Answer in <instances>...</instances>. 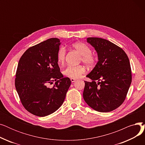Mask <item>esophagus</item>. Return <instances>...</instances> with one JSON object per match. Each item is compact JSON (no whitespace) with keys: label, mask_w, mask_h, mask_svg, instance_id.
Here are the masks:
<instances>
[{"label":"esophagus","mask_w":145,"mask_h":145,"mask_svg":"<svg viewBox=\"0 0 145 145\" xmlns=\"http://www.w3.org/2000/svg\"><path fill=\"white\" fill-rule=\"evenodd\" d=\"M71 80L72 82H74L76 80V79H74V78H71Z\"/></svg>","instance_id":"34e87169"}]
</instances>
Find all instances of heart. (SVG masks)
Segmentation results:
<instances>
[{
  "label": "heart",
  "instance_id": "heart-1",
  "mask_svg": "<svg viewBox=\"0 0 145 145\" xmlns=\"http://www.w3.org/2000/svg\"><path fill=\"white\" fill-rule=\"evenodd\" d=\"M72 47L81 55L80 61L87 66L92 67L96 63V57L92 54V50L86 44L82 42H77L72 44ZM66 50L64 47H60L57 53V61L60 65L65 62ZM85 72V68L82 65H69L66 67L63 73L66 77L71 78H79Z\"/></svg>",
  "mask_w": 145,
  "mask_h": 145
}]
</instances>
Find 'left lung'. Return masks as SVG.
<instances>
[{
	"label": "left lung",
	"mask_w": 145,
	"mask_h": 145,
	"mask_svg": "<svg viewBox=\"0 0 145 145\" xmlns=\"http://www.w3.org/2000/svg\"><path fill=\"white\" fill-rule=\"evenodd\" d=\"M97 53L98 62L86 77L83 96L94 110L109 112L123 103L132 82L131 67L125 51L102 38L88 37Z\"/></svg>",
	"instance_id": "8db88e82"
}]
</instances>
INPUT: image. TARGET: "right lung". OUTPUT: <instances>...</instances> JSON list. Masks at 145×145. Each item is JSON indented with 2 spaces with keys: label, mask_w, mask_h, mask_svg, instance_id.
<instances>
[{
  "label": "right lung",
  "mask_w": 145,
  "mask_h": 145,
  "mask_svg": "<svg viewBox=\"0 0 145 145\" xmlns=\"http://www.w3.org/2000/svg\"><path fill=\"white\" fill-rule=\"evenodd\" d=\"M60 44L57 38H50L29 48L19 61L15 87L23 106L34 115L44 117L56 111L71 85V79L60 72ZM53 81V88L48 87Z\"/></svg>",
  "instance_id": "obj_1"
}]
</instances>
